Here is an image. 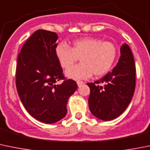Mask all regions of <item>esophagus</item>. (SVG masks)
Returning a JSON list of instances; mask_svg holds the SVG:
<instances>
[{
  "instance_id": "esophagus-1",
  "label": "esophagus",
  "mask_w": 150,
  "mask_h": 150,
  "mask_svg": "<svg viewBox=\"0 0 150 150\" xmlns=\"http://www.w3.org/2000/svg\"><path fill=\"white\" fill-rule=\"evenodd\" d=\"M77 84H78V86L80 87L81 86H83L84 84V83L83 82V81H77Z\"/></svg>"
}]
</instances>
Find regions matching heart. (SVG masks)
Listing matches in <instances>:
<instances>
[{"mask_svg":"<svg viewBox=\"0 0 150 150\" xmlns=\"http://www.w3.org/2000/svg\"><path fill=\"white\" fill-rule=\"evenodd\" d=\"M55 55L63 69H67L81 58V64L69 68L65 75L70 79L86 80L93 73L97 77L107 74L117 59V49L110 42L84 37L74 41L70 47L59 43L55 48Z\"/></svg>","mask_w":150,"mask_h":150,"instance_id":"heart-1","label":"heart"}]
</instances>
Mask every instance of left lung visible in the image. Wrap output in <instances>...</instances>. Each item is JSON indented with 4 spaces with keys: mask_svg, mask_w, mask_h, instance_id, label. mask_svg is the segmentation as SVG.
<instances>
[{
    "mask_svg": "<svg viewBox=\"0 0 150 150\" xmlns=\"http://www.w3.org/2000/svg\"><path fill=\"white\" fill-rule=\"evenodd\" d=\"M120 54L118 63L111 72L99 81L87 83L90 88V111L103 121H110L121 115L134 94L136 67L128 45L125 43L121 46Z\"/></svg>",
    "mask_w": 150,
    "mask_h": 150,
    "instance_id": "8db88e82",
    "label": "left lung"
}]
</instances>
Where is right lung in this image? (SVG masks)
<instances>
[{"label": "right lung", "instance_id": "obj_1", "mask_svg": "<svg viewBox=\"0 0 150 150\" xmlns=\"http://www.w3.org/2000/svg\"><path fill=\"white\" fill-rule=\"evenodd\" d=\"M58 36L37 30L22 47L17 58L16 86L22 103L36 120L53 124L66 116L68 100L78 88L66 80L55 55ZM63 79L61 84L56 83Z\"/></svg>", "mask_w": 150, "mask_h": 150}]
</instances>
